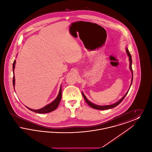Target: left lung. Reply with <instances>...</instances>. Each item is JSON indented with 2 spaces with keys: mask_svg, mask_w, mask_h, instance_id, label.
Listing matches in <instances>:
<instances>
[{
  "mask_svg": "<svg viewBox=\"0 0 152 152\" xmlns=\"http://www.w3.org/2000/svg\"><path fill=\"white\" fill-rule=\"evenodd\" d=\"M126 53H127V55L129 57V62H130V64H129V68H130V71L132 72V81H131V84H130V86L132 85V81H133V71H132V56H131V55H130V52L128 50V49L127 48H126ZM130 89V88H129ZM129 90L128 91V92L125 94L123 96V97L119 100V101H117L116 103L113 104H112V105H96L94 103L91 102V101H89L87 99V97H86V96L84 95V94H83V92H82V94H83V96L85 100V101H86L87 104L91 107H92V108L96 109H98V110H106V109H108L113 108L115 107H116V106H117L121 101H123L124 100V99L125 97V96H126V94H128V92H129Z\"/></svg>",
  "mask_w": 152,
  "mask_h": 152,
  "instance_id": "left-lung-1",
  "label": "left lung"
}]
</instances>
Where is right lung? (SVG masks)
Returning a JSON list of instances; mask_svg holds the SVG:
<instances>
[{"mask_svg":"<svg viewBox=\"0 0 152 152\" xmlns=\"http://www.w3.org/2000/svg\"><path fill=\"white\" fill-rule=\"evenodd\" d=\"M15 63H16V61L14 60V63H13V73H14V76H13V86H14V88L15 87V75H14V69H15ZM61 86L60 87V91H59V93L58 94L57 97L56 98V99L53 101H52L51 103L47 105L46 106H45L43 108H42L40 109H32L29 108L28 107H27V108L31 110V111L32 112H34L35 113H49V112H51L52 111L55 110L56 109L58 108V105H59V103L60 102V100L61 99Z\"/></svg>","mask_w":152,"mask_h":152,"instance_id":"add662e5","label":"right lung"}]
</instances>
